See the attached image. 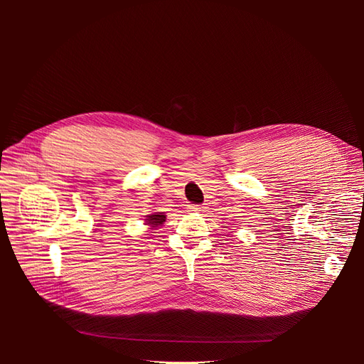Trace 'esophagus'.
Segmentation results:
<instances>
[{
    "label": "esophagus",
    "instance_id": "obj_1",
    "mask_svg": "<svg viewBox=\"0 0 364 364\" xmlns=\"http://www.w3.org/2000/svg\"><path fill=\"white\" fill-rule=\"evenodd\" d=\"M190 209H191L193 213H202V211H205V208L200 206V205H191Z\"/></svg>",
    "mask_w": 364,
    "mask_h": 364
}]
</instances>
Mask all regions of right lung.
Returning a JSON list of instances; mask_svg holds the SVG:
<instances>
[{"instance_id":"1","label":"right lung","mask_w":364,"mask_h":364,"mask_svg":"<svg viewBox=\"0 0 364 364\" xmlns=\"http://www.w3.org/2000/svg\"><path fill=\"white\" fill-rule=\"evenodd\" d=\"M165 218H167V215H165L164 213H153V214H149V215H144V225L150 226L149 229H156L158 226H162Z\"/></svg>"}]
</instances>
